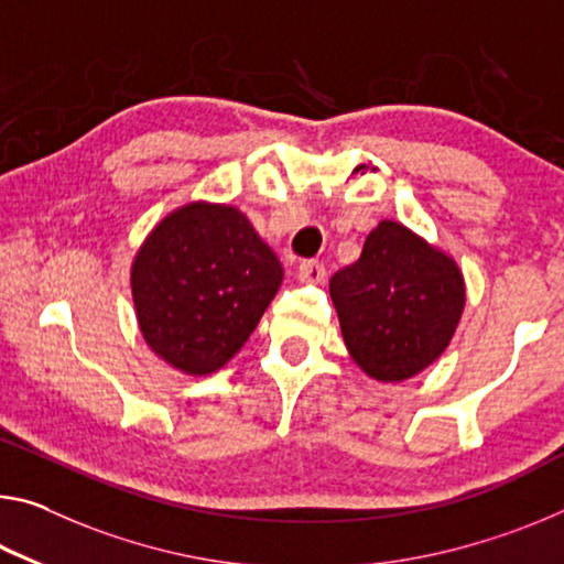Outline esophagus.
Instances as JSON below:
<instances>
[{"mask_svg":"<svg viewBox=\"0 0 564 564\" xmlns=\"http://www.w3.org/2000/svg\"><path fill=\"white\" fill-rule=\"evenodd\" d=\"M299 281L301 283H311V285H321L326 281V268L318 261H303L299 265Z\"/></svg>","mask_w":564,"mask_h":564,"instance_id":"esophagus-1","label":"esophagus"}]
</instances>
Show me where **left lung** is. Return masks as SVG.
Wrapping results in <instances>:
<instances>
[{
	"label": "left lung",
	"mask_w": 564,
	"mask_h": 564,
	"mask_svg": "<svg viewBox=\"0 0 564 564\" xmlns=\"http://www.w3.org/2000/svg\"><path fill=\"white\" fill-rule=\"evenodd\" d=\"M344 346L366 377L399 383L452 344L467 285L457 261L399 220H381L359 261L328 281Z\"/></svg>",
	"instance_id": "left-lung-1"
}]
</instances>
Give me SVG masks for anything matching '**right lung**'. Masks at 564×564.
<instances>
[{"label": "right lung", "mask_w": 564, "mask_h": 564, "mask_svg": "<svg viewBox=\"0 0 564 564\" xmlns=\"http://www.w3.org/2000/svg\"><path fill=\"white\" fill-rule=\"evenodd\" d=\"M283 283L243 210L193 200L170 210L130 263L138 328L185 377H208L243 348Z\"/></svg>", "instance_id": "right-lung-1"}]
</instances>
